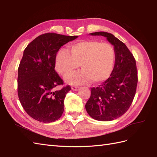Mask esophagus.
<instances>
[{
	"instance_id": "1",
	"label": "esophagus",
	"mask_w": 157,
	"mask_h": 157,
	"mask_svg": "<svg viewBox=\"0 0 157 157\" xmlns=\"http://www.w3.org/2000/svg\"><path fill=\"white\" fill-rule=\"evenodd\" d=\"M71 90L73 91H77L79 90V87H77V86H71Z\"/></svg>"
}]
</instances>
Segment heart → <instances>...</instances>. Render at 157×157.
Wrapping results in <instances>:
<instances>
[{"instance_id": "heart-1", "label": "heart", "mask_w": 157, "mask_h": 157, "mask_svg": "<svg viewBox=\"0 0 157 157\" xmlns=\"http://www.w3.org/2000/svg\"><path fill=\"white\" fill-rule=\"evenodd\" d=\"M115 51L109 43L89 40L69 45L67 52L59 51L55 56V69L60 75L66 77L78 67L82 70L68 76L66 82L73 85L88 82L97 84L106 80L114 69Z\"/></svg>"}]
</instances>
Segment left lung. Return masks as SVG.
Instances as JSON below:
<instances>
[{
  "label": "left lung",
  "mask_w": 157,
  "mask_h": 157,
  "mask_svg": "<svg viewBox=\"0 0 157 157\" xmlns=\"http://www.w3.org/2000/svg\"><path fill=\"white\" fill-rule=\"evenodd\" d=\"M90 34L106 38L114 46L115 62L111 76L98 87L91 88L86 109L96 120L112 121L124 114L134 100L138 84L136 60L124 43L112 34L98 32Z\"/></svg>",
  "instance_id": "1"
}]
</instances>
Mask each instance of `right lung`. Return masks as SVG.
Masks as SVG:
<instances>
[{"label":"right lung","mask_w":157,"mask_h":157,"mask_svg":"<svg viewBox=\"0 0 157 157\" xmlns=\"http://www.w3.org/2000/svg\"><path fill=\"white\" fill-rule=\"evenodd\" d=\"M78 37L46 33L36 38L23 51L18 68L17 93L23 108L33 119L51 123L61 117L71 87L56 90L63 81L55 69V59L62 46Z\"/></svg>","instance_id":"add662e5"}]
</instances>
